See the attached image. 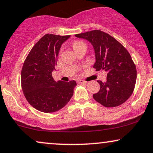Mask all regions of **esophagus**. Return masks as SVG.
Segmentation results:
<instances>
[{"instance_id":"esophagus-1","label":"esophagus","mask_w":153,"mask_h":153,"mask_svg":"<svg viewBox=\"0 0 153 153\" xmlns=\"http://www.w3.org/2000/svg\"><path fill=\"white\" fill-rule=\"evenodd\" d=\"M77 82H78V83H87V81H85V80H81V79H80V80H77Z\"/></svg>"}]
</instances>
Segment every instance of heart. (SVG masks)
<instances>
[{
    "label": "heart",
    "instance_id": "1",
    "mask_svg": "<svg viewBox=\"0 0 153 153\" xmlns=\"http://www.w3.org/2000/svg\"><path fill=\"white\" fill-rule=\"evenodd\" d=\"M85 45V44L84 43H82V42H81V41H75L73 44V49L76 48L80 46V45Z\"/></svg>",
    "mask_w": 153,
    "mask_h": 153
}]
</instances>
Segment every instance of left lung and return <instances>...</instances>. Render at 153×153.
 <instances>
[{"label": "left lung", "instance_id": "8db88e82", "mask_svg": "<svg viewBox=\"0 0 153 153\" xmlns=\"http://www.w3.org/2000/svg\"><path fill=\"white\" fill-rule=\"evenodd\" d=\"M75 36L91 43L95 56L93 68L107 73L105 82L97 80L100 88L93 98L107 108L124 103L132 95L137 78L135 65L128 51L115 38L100 30Z\"/></svg>", "mask_w": 153, "mask_h": 153}]
</instances>
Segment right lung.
I'll use <instances>...</instances> for the list:
<instances>
[{
	"label": "right lung",
	"instance_id": "right-lung-1",
	"mask_svg": "<svg viewBox=\"0 0 153 153\" xmlns=\"http://www.w3.org/2000/svg\"><path fill=\"white\" fill-rule=\"evenodd\" d=\"M71 36L45 34L31 49L21 71L23 94L30 105L43 113H53L69 102L75 80L56 82L52 76L62 44Z\"/></svg>",
	"mask_w": 153,
	"mask_h": 153
}]
</instances>
